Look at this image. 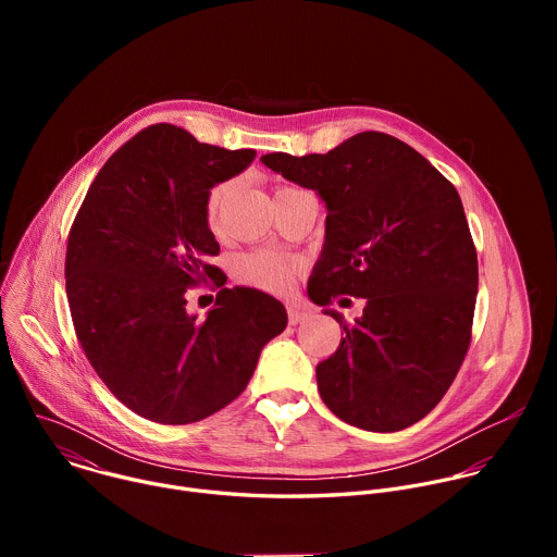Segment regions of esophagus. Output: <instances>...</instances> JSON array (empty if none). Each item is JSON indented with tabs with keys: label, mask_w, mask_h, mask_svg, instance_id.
<instances>
[{
	"label": "esophagus",
	"mask_w": 557,
	"mask_h": 557,
	"mask_svg": "<svg viewBox=\"0 0 557 557\" xmlns=\"http://www.w3.org/2000/svg\"><path fill=\"white\" fill-rule=\"evenodd\" d=\"M286 310H288V324H290V326H297V324H301L304 320H308V312H306L304 308H299V306H293V304H290Z\"/></svg>",
	"instance_id": "1"
}]
</instances>
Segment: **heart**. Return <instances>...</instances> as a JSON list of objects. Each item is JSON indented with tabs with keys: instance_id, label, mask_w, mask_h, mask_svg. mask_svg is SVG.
<instances>
[{
	"instance_id": "b5f03b06",
	"label": "heart",
	"mask_w": 557,
	"mask_h": 557,
	"mask_svg": "<svg viewBox=\"0 0 557 557\" xmlns=\"http://www.w3.org/2000/svg\"><path fill=\"white\" fill-rule=\"evenodd\" d=\"M286 189V187H280ZM231 191V183H218L215 187L209 189L207 194V202H205V215H207V224L215 231L220 224V213L224 207V200ZM299 262L271 253V251H253L247 253L240 262H237V280L247 286L267 290V293H275V295H284L293 288L297 275H299Z\"/></svg>"
}]
</instances>
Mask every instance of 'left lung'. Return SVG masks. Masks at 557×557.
<instances>
[{
    "label": "left lung",
    "mask_w": 557,
    "mask_h": 557,
    "mask_svg": "<svg viewBox=\"0 0 557 557\" xmlns=\"http://www.w3.org/2000/svg\"><path fill=\"white\" fill-rule=\"evenodd\" d=\"M262 163L329 207L310 299H366L355 324L326 310L346 337L317 366L324 404L368 432L414 425L438 406L471 342L479 258L456 187L383 132L355 134L329 153H267Z\"/></svg>",
    "instance_id": "8db88e82"
}]
</instances>
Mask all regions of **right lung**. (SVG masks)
<instances>
[{
    "label": "right lung",
    "instance_id": "obj_1",
    "mask_svg": "<svg viewBox=\"0 0 557 557\" xmlns=\"http://www.w3.org/2000/svg\"><path fill=\"white\" fill-rule=\"evenodd\" d=\"M256 149L198 143L156 123L121 145L70 226L65 293L78 344L116 399L143 419L187 425L249 385L262 348L286 329L284 306L226 288L205 202ZM209 278L221 290L205 321L184 306Z\"/></svg>",
    "mask_w": 557,
    "mask_h": 557
}]
</instances>
